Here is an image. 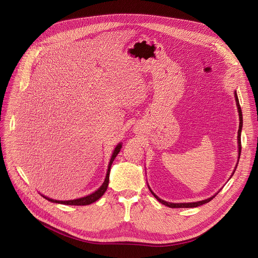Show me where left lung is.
I'll return each mask as SVG.
<instances>
[{"instance_id": "8db88e82", "label": "left lung", "mask_w": 258, "mask_h": 258, "mask_svg": "<svg viewBox=\"0 0 258 258\" xmlns=\"http://www.w3.org/2000/svg\"><path fill=\"white\" fill-rule=\"evenodd\" d=\"M235 99H236L237 108H238V112H239V118H240V124H239V131H238V149H239L238 162H239V158H240V154H241V131H242V126H243V116H242V110H241V107H240V104H239V99H238V96H237V93H236V92H235ZM235 168H237V165H236ZM235 170H236V169H235ZM235 170H234V172H235ZM234 172H233V174H234ZM148 188H149V186H148ZM149 189H150V188H149ZM150 191H151V193L153 194V196H154L160 203H162V204H164L165 206H168V207H170V208H192V207H197V206L203 205V204H205V203H208L209 201H211V200L219 193V191H218V192H217L215 195H213L212 197H210V198H208V199H205V200H202V201H197V202H192V203H170V202H166V201L160 199L158 196H156V195L152 192L151 189H150Z\"/></svg>"}]
</instances>
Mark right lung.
Returning <instances> with one entry per match:
<instances>
[{
	"label": "right lung",
	"instance_id": "1",
	"mask_svg": "<svg viewBox=\"0 0 258 258\" xmlns=\"http://www.w3.org/2000/svg\"><path fill=\"white\" fill-rule=\"evenodd\" d=\"M121 149V143H119L116 147L115 149L112 153V156H111V159H110V162L108 164V169H107V173H106V177H105V180L104 182L102 183V186L97 190L95 191L94 193L86 196V197H83V198H79V199H75V200H68V201H59V200H54V199H51V198H48L44 195H42L45 199L51 201V202H54V203H60V204H66V205H89V204H92L94 203L95 201H97L99 198H101L104 193L106 192L107 188H108V183H109V173H110V168H111V165L115 159V157L117 156V154L119 153Z\"/></svg>",
	"mask_w": 258,
	"mask_h": 258
}]
</instances>
